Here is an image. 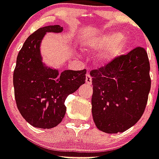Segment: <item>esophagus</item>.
<instances>
[{
  "instance_id": "obj_1",
  "label": "esophagus",
  "mask_w": 159,
  "mask_h": 159,
  "mask_svg": "<svg viewBox=\"0 0 159 159\" xmlns=\"http://www.w3.org/2000/svg\"><path fill=\"white\" fill-rule=\"evenodd\" d=\"M91 82H92V78H91V76L89 74V73H87L86 75V82L88 85H91Z\"/></svg>"
}]
</instances>
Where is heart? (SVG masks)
I'll return each instance as SVG.
<instances>
[{
    "mask_svg": "<svg viewBox=\"0 0 159 159\" xmlns=\"http://www.w3.org/2000/svg\"><path fill=\"white\" fill-rule=\"evenodd\" d=\"M131 45L130 37L114 31L89 37L84 42L83 48L91 53L100 52L97 63L107 65L123 55Z\"/></svg>",
    "mask_w": 159,
    "mask_h": 159,
    "instance_id": "heart-1",
    "label": "heart"
}]
</instances>
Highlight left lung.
Here are the masks:
<instances>
[{"label": "left lung", "mask_w": 159, "mask_h": 159, "mask_svg": "<svg viewBox=\"0 0 159 159\" xmlns=\"http://www.w3.org/2000/svg\"><path fill=\"white\" fill-rule=\"evenodd\" d=\"M149 61L144 48L91 71L92 116L95 126L109 134L123 132L140 120L151 86Z\"/></svg>", "instance_id": "1"}]
</instances>
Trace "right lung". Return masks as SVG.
<instances>
[{
  "instance_id": "obj_1",
  "label": "right lung",
  "mask_w": 159,
  "mask_h": 159,
  "mask_svg": "<svg viewBox=\"0 0 159 159\" xmlns=\"http://www.w3.org/2000/svg\"><path fill=\"white\" fill-rule=\"evenodd\" d=\"M60 25H50L30 35L18 54L13 83L19 113L35 127L50 129L59 124L66 113L64 101L86 82V70H64L47 66L41 44L47 33H60Z\"/></svg>"
}]
</instances>
